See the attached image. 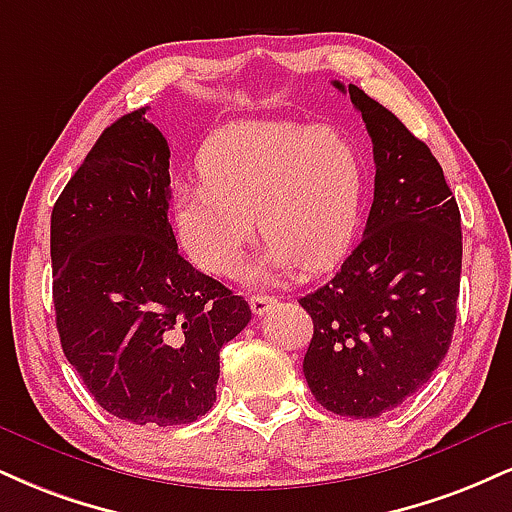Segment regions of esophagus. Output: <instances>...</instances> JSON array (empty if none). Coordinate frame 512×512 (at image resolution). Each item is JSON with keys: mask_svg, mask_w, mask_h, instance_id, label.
Masks as SVG:
<instances>
[{"mask_svg": "<svg viewBox=\"0 0 512 512\" xmlns=\"http://www.w3.org/2000/svg\"><path fill=\"white\" fill-rule=\"evenodd\" d=\"M276 305L274 295H250V310L255 312L257 317H262L264 312H269Z\"/></svg>", "mask_w": 512, "mask_h": 512, "instance_id": "esophagus-1", "label": "esophagus"}]
</instances>
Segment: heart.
Segmentation results:
<instances>
[{
	"label": "heart",
	"mask_w": 512,
	"mask_h": 512,
	"mask_svg": "<svg viewBox=\"0 0 512 512\" xmlns=\"http://www.w3.org/2000/svg\"><path fill=\"white\" fill-rule=\"evenodd\" d=\"M202 183L176 193V231L205 272L243 269L255 219L269 240L257 279L334 267L353 245L365 202V162L353 140L329 126L238 121L202 147Z\"/></svg>",
	"instance_id": "obj_1"
}]
</instances>
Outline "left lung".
I'll return each mask as SVG.
<instances>
[{
    "label": "left lung",
    "instance_id": "1",
    "mask_svg": "<svg viewBox=\"0 0 512 512\" xmlns=\"http://www.w3.org/2000/svg\"><path fill=\"white\" fill-rule=\"evenodd\" d=\"M334 85L362 114L377 176L362 240L334 279L300 298L315 324L303 372L326 410L369 420L420 391L446 357L463 233L432 150L357 85Z\"/></svg>",
    "mask_w": 512,
    "mask_h": 512
}]
</instances>
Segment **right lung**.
<instances>
[{
  "instance_id": "add662e5",
  "label": "right lung",
  "mask_w": 512,
  "mask_h": 512,
  "mask_svg": "<svg viewBox=\"0 0 512 512\" xmlns=\"http://www.w3.org/2000/svg\"><path fill=\"white\" fill-rule=\"evenodd\" d=\"M147 109L92 145L52 209V295L66 360L109 415L195 422L217 400L219 350L250 305L178 255L169 145Z\"/></svg>"
}]
</instances>
